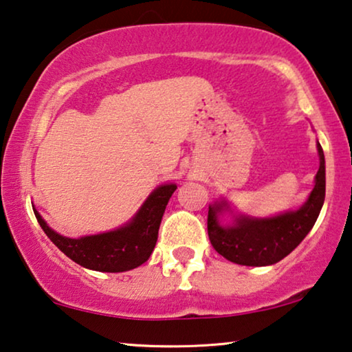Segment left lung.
I'll return each instance as SVG.
<instances>
[{
    "instance_id": "obj_1",
    "label": "left lung",
    "mask_w": 352,
    "mask_h": 352,
    "mask_svg": "<svg viewBox=\"0 0 352 352\" xmlns=\"http://www.w3.org/2000/svg\"><path fill=\"white\" fill-rule=\"evenodd\" d=\"M316 148L319 169L314 186L297 210L256 218L235 213L224 197L208 206V239L223 258L240 265L264 267L285 259L300 245L316 223L326 197V160L321 144L318 142ZM226 214L231 221L223 223L221 219Z\"/></svg>"
}]
</instances>
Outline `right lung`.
I'll use <instances>...</instances> for the list:
<instances>
[{
	"mask_svg": "<svg viewBox=\"0 0 352 352\" xmlns=\"http://www.w3.org/2000/svg\"><path fill=\"white\" fill-rule=\"evenodd\" d=\"M175 190V183L160 185L150 192L138 213L123 226L109 230V232L85 235L78 239L65 237L55 232L44 221L38 210L34 207L33 210L47 237L58 246V250L67 258L85 269L118 274V272H128L142 265L153 253L162 214Z\"/></svg>",
	"mask_w": 352,
	"mask_h": 352,
	"instance_id": "right-lung-1",
	"label": "right lung"
}]
</instances>
